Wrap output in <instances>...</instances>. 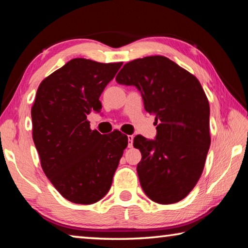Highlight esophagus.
Wrapping results in <instances>:
<instances>
[{"instance_id":"34e87169","label":"esophagus","mask_w":248,"mask_h":248,"mask_svg":"<svg viewBox=\"0 0 248 248\" xmlns=\"http://www.w3.org/2000/svg\"><path fill=\"white\" fill-rule=\"evenodd\" d=\"M133 139H134V137H133V136H128V141H129L128 146H129V148H131V146H132Z\"/></svg>"}]
</instances>
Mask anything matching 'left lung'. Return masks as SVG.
Here are the masks:
<instances>
[{"instance_id":"1","label":"left lung","mask_w":248,"mask_h":248,"mask_svg":"<svg viewBox=\"0 0 248 248\" xmlns=\"http://www.w3.org/2000/svg\"><path fill=\"white\" fill-rule=\"evenodd\" d=\"M116 81L141 92L145 110L157 124L155 140L140 134L133 140L142 155L137 167L142 189L157 203L178 202L198 183L211 143L202 86L194 74L163 56L128 62Z\"/></svg>"}]
</instances>
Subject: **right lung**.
I'll return each instance as SVG.
<instances>
[{
    "label": "right lung",
    "instance_id": "add662e5",
    "mask_svg": "<svg viewBox=\"0 0 248 248\" xmlns=\"http://www.w3.org/2000/svg\"><path fill=\"white\" fill-rule=\"evenodd\" d=\"M123 62L72 59L46 78L31 107L32 140L44 173L73 203L97 202L110 189L128 137L100 134L87 115L99 111V96Z\"/></svg>",
    "mask_w": 248,
    "mask_h": 248
}]
</instances>
